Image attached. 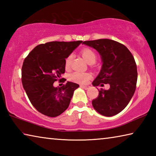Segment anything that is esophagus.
<instances>
[{
    "instance_id": "1",
    "label": "esophagus",
    "mask_w": 156,
    "mask_h": 156,
    "mask_svg": "<svg viewBox=\"0 0 156 156\" xmlns=\"http://www.w3.org/2000/svg\"><path fill=\"white\" fill-rule=\"evenodd\" d=\"M80 87L86 89V90H87V89H88L89 87H90V86H89V85H80Z\"/></svg>"
}]
</instances>
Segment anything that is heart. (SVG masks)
Listing matches in <instances>:
<instances>
[{
  "label": "heart",
  "instance_id": "1",
  "mask_svg": "<svg viewBox=\"0 0 156 156\" xmlns=\"http://www.w3.org/2000/svg\"><path fill=\"white\" fill-rule=\"evenodd\" d=\"M80 54L84 59L89 64H93L96 61L97 55L94 50L89 48H84L80 51ZM72 56H68L65 60V67L66 69L70 67L72 62ZM92 74L89 72H74L69 75V80L79 84H85L91 79Z\"/></svg>",
  "mask_w": 156,
  "mask_h": 156
}]
</instances>
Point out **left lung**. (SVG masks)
I'll use <instances>...</instances> for the list:
<instances>
[{
	"label": "left lung",
	"mask_w": 156,
	"mask_h": 156,
	"mask_svg": "<svg viewBox=\"0 0 156 156\" xmlns=\"http://www.w3.org/2000/svg\"><path fill=\"white\" fill-rule=\"evenodd\" d=\"M83 43L96 49L103 62L92 84L110 85L108 90L100 89L98 96L92 100V105L102 115L109 117L118 114L129 104L136 89L138 72L133 55L124 44L110 39Z\"/></svg>",
	"instance_id": "left-lung-1"
}]
</instances>
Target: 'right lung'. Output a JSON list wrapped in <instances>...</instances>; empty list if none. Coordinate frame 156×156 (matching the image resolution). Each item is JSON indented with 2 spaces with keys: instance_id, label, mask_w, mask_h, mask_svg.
<instances>
[{
  "instance_id": "add662e5",
  "label": "right lung",
  "mask_w": 156,
  "mask_h": 156,
  "mask_svg": "<svg viewBox=\"0 0 156 156\" xmlns=\"http://www.w3.org/2000/svg\"><path fill=\"white\" fill-rule=\"evenodd\" d=\"M82 42L53 41L38 44L25 58L21 78L23 88L31 103L42 114L56 117L69 105L79 84L67 82L60 87L53 84L62 80L60 78L65 72V58Z\"/></svg>"
}]
</instances>
